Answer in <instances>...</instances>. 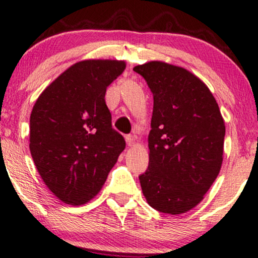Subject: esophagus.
<instances>
[{
	"instance_id": "34e87169",
	"label": "esophagus",
	"mask_w": 258,
	"mask_h": 258,
	"mask_svg": "<svg viewBox=\"0 0 258 258\" xmlns=\"http://www.w3.org/2000/svg\"><path fill=\"white\" fill-rule=\"evenodd\" d=\"M126 143L128 147L135 146V139H133L132 136H126Z\"/></svg>"
}]
</instances>
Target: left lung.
<instances>
[{"label":"left lung","mask_w":258,"mask_h":258,"mask_svg":"<svg viewBox=\"0 0 258 258\" xmlns=\"http://www.w3.org/2000/svg\"><path fill=\"white\" fill-rule=\"evenodd\" d=\"M133 70L154 94L142 191L153 209L185 214L203 201L221 171L223 116L209 87L184 68L152 60Z\"/></svg>","instance_id":"left-lung-1"}]
</instances>
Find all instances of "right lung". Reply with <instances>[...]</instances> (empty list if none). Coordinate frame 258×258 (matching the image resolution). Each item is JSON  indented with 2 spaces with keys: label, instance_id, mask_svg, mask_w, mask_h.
<instances>
[{
  "label": "right lung",
  "instance_id": "obj_1",
  "mask_svg": "<svg viewBox=\"0 0 258 258\" xmlns=\"http://www.w3.org/2000/svg\"><path fill=\"white\" fill-rule=\"evenodd\" d=\"M125 68L116 59L78 61L44 88L32 108V160L47 188L68 205L93 199L125 149L104 99Z\"/></svg>",
  "mask_w": 258,
  "mask_h": 258
}]
</instances>
